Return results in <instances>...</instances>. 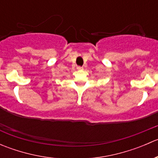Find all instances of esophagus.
Returning <instances> with one entry per match:
<instances>
[{
    "label": "esophagus",
    "instance_id": "esophagus-1",
    "mask_svg": "<svg viewBox=\"0 0 158 158\" xmlns=\"http://www.w3.org/2000/svg\"><path fill=\"white\" fill-rule=\"evenodd\" d=\"M83 68L82 67V66H77V69L78 70H82Z\"/></svg>",
    "mask_w": 158,
    "mask_h": 158
}]
</instances>
